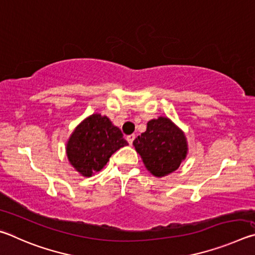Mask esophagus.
I'll use <instances>...</instances> for the list:
<instances>
[{"label":"esophagus","instance_id":"1","mask_svg":"<svg viewBox=\"0 0 255 255\" xmlns=\"http://www.w3.org/2000/svg\"><path fill=\"white\" fill-rule=\"evenodd\" d=\"M126 139H127V141L129 143V145H131L133 139H135V135H129V136H127Z\"/></svg>","mask_w":255,"mask_h":255}]
</instances>
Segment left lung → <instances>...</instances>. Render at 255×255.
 I'll return each mask as SVG.
<instances>
[{
  "instance_id": "1",
  "label": "left lung",
  "mask_w": 255,
  "mask_h": 255,
  "mask_svg": "<svg viewBox=\"0 0 255 255\" xmlns=\"http://www.w3.org/2000/svg\"><path fill=\"white\" fill-rule=\"evenodd\" d=\"M132 145L146 170L156 178L178 170L189 149L185 133L167 117L149 120L146 131L141 132Z\"/></svg>"
}]
</instances>
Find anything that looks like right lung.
<instances>
[{
  "mask_svg": "<svg viewBox=\"0 0 255 255\" xmlns=\"http://www.w3.org/2000/svg\"><path fill=\"white\" fill-rule=\"evenodd\" d=\"M128 145L120 129L107 116L93 114L77 125L66 143L68 162L82 176L90 178L116 150Z\"/></svg>",
  "mask_w": 255,
  "mask_h": 255,
  "instance_id": "add662e5",
  "label": "right lung"
}]
</instances>
